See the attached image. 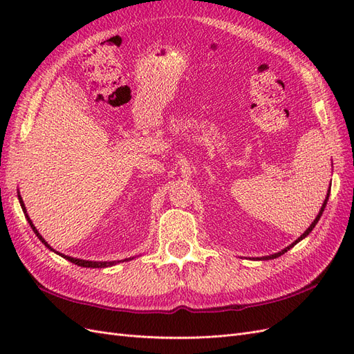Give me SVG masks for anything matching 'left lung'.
Listing matches in <instances>:
<instances>
[{"label": "left lung", "mask_w": 354, "mask_h": 354, "mask_svg": "<svg viewBox=\"0 0 354 354\" xmlns=\"http://www.w3.org/2000/svg\"><path fill=\"white\" fill-rule=\"evenodd\" d=\"M328 199H329V190H328V194H326V198H325V201H324V203H322V208H320V211H319V214H317V217L313 220V223L312 224H310V227L301 234V236H299L295 242H292L291 245H289V246H286V248L285 250H282V251H279V252H276V254H272V255H267V257H259V259H257V260H273V259H277V257H281V255H283L286 251H289V250H291L292 248V246L294 245H297L299 241H303L306 236H307V234L310 233V232H312L313 229H315V226H316V224H317V221L320 220V217H322V214H324V209H325V207H326V202H328Z\"/></svg>", "instance_id": "1"}]
</instances>
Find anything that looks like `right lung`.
<instances>
[{"instance_id":"1","label":"right lung","mask_w":354,"mask_h":354,"mask_svg":"<svg viewBox=\"0 0 354 354\" xmlns=\"http://www.w3.org/2000/svg\"><path fill=\"white\" fill-rule=\"evenodd\" d=\"M19 196V202H20V207H22V209H24V212H25V216H26V218H28V223L30 224V227H32V230H34V233L37 234V236L39 238V241L44 243L47 248L50 250V251H53V252H56V254H59V255H62L63 259H66L68 261H71V263H73V264H77V266H81V267H91V269H102V267H109V266H113V264H116V263H121V261H128V260H131V259H125V260H121V261H88V260H80V259H73V257H69V255H65V254H60V252H57V251H55L51 248V246L44 241V238L41 236V234L38 233V230L35 229V226H34V223H32V220L29 218V216L26 214V208H25V203H24V201H22V198H20V195H17Z\"/></svg>"}]
</instances>
